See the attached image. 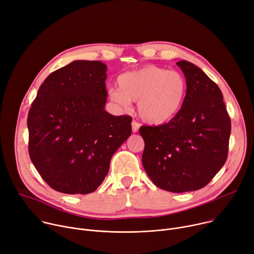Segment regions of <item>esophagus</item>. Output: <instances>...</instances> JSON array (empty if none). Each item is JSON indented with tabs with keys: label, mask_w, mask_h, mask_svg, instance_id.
Wrapping results in <instances>:
<instances>
[{
	"label": "esophagus",
	"mask_w": 254,
	"mask_h": 254,
	"mask_svg": "<svg viewBox=\"0 0 254 254\" xmlns=\"http://www.w3.org/2000/svg\"><path fill=\"white\" fill-rule=\"evenodd\" d=\"M139 128H140V125L137 124L135 121H132V123H131V130H132V132H136L137 130H139Z\"/></svg>",
	"instance_id": "esophagus-1"
}]
</instances>
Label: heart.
Listing matches in <instances>:
<instances>
[{"label":"heart","instance_id":"1","mask_svg":"<svg viewBox=\"0 0 254 254\" xmlns=\"http://www.w3.org/2000/svg\"><path fill=\"white\" fill-rule=\"evenodd\" d=\"M119 88L109 89V98L127 109L137 102V112L147 124L162 126L180 112L188 91L186 78L178 72L157 65H145L118 78Z\"/></svg>","mask_w":254,"mask_h":254}]
</instances>
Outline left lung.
<instances>
[{
    "instance_id": "obj_1",
    "label": "left lung",
    "mask_w": 254,
    "mask_h": 254,
    "mask_svg": "<svg viewBox=\"0 0 254 254\" xmlns=\"http://www.w3.org/2000/svg\"><path fill=\"white\" fill-rule=\"evenodd\" d=\"M176 64L188 82L186 100L168 124L140 128L142 161L156 187L186 192L205 187L225 164L231 121L218 85L192 63Z\"/></svg>"
}]
</instances>
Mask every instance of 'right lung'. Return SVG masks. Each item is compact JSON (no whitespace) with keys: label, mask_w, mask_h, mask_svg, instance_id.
<instances>
[{"label":"right lung","mask_w":254,"mask_h":254,"mask_svg":"<svg viewBox=\"0 0 254 254\" xmlns=\"http://www.w3.org/2000/svg\"><path fill=\"white\" fill-rule=\"evenodd\" d=\"M106 71L98 61H74L44 80L31 105L30 159L57 191H95L112 155L131 133L130 117H114L104 109Z\"/></svg>","instance_id":"add662e5"}]
</instances>
